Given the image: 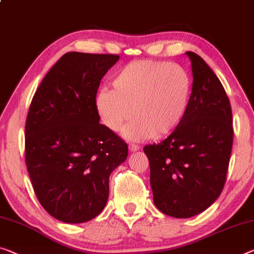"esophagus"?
<instances>
[{
	"label": "esophagus",
	"instance_id": "34e87169",
	"mask_svg": "<svg viewBox=\"0 0 254 254\" xmlns=\"http://www.w3.org/2000/svg\"><path fill=\"white\" fill-rule=\"evenodd\" d=\"M128 147H129V151H131V152H136L139 150L138 145H136V144H131V143H129V146Z\"/></svg>",
	"mask_w": 254,
	"mask_h": 254
}]
</instances>
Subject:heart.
<instances>
[{
  "label": "heart",
  "instance_id": "b5f03b06",
  "mask_svg": "<svg viewBox=\"0 0 254 254\" xmlns=\"http://www.w3.org/2000/svg\"><path fill=\"white\" fill-rule=\"evenodd\" d=\"M112 87L96 93V114L105 127L126 139L163 138L182 123L189 107L192 79L182 65L163 61H132L117 71Z\"/></svg>",
  "mask_w": 254,
  "mask_h": 254
}]
</instances>
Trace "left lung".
Masks as SVG:
<instances>
[{"label":"left lung","instance_id":"1","mask_svg":"<svg viewBox=\"0 0 254 254\" xmlns=\"http://www.w3.org/2000/svg\"><path fill=\"white\" fill-rule=\"evenodd\" d=\"M186 54L193 84L184 118L165 140L144 147L154 204L175 218L196 216L219 196L234 132L231 103L220 80L200 56Z\"/></svg>","mask_w":254,"mask_h":254}]
</instances>
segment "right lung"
Instances as JSON below:
<instances>
[{
  "mask_svg": "<svg viewBox=\"0 0 254 254\" xmlns=\"http://www.w3.org/2000/svg\"><path fill=\"white\" fill-rule=\"evenodd\" d=\"M118 60L112 54H64L30 104L27 169L40 203L62 222L80 224L100 214L109 177L127 159V144L100 124L94 105L101 79Z\"/></svg>",
  "mask_w": 254,
  "mask_h": 254,
  "instance_id": "obj_1",
  "label": "right lung"
}]
</instances>
